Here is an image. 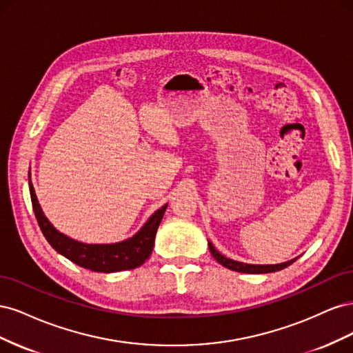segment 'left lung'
Wrapping results in <instances>:
<instances>
[{"label": "left lung", "instance_id": "left-lung-1", "mask_svg": "<svg viewBox=\"0 0 353 353\" xmlns=\"http://www.w3.org/2000/svg\"><path fill=\"white\" fill-rule=\"evenodd\" d=\"M209 250L212 253L213 258L216 259V262H219L222 266H225L228 270L232 271H237V272H244V274H268V272H276V271H281L284 268H287L288 265H292L296 259H292L288 262L284 263H276V265H250V263H243V262H237V261H232L225 258V256H222L215 248H213V244L209 241Z\"/></svg>", "mask_w": 353, "mask_h": 353}]
</instances>
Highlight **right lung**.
Segmentation results:
<instances>
[{"instance_id": "obj_1", "label": "right lung", "mask_w": 353, "mask_h": 353, "mask_svg": "<svg viewBox=\"0 0 353 353\" xmlns=\"http://www.w3.org/2000/svg\"><path fill=\"white\" fill-rule=\"evenodd\" d=\"M29 191L32 208H34L38 225L47 241L51 244V248L65 256L69 261H72L73 263L82 266L85 270H91L94 272L109 274L125 270H134L138 268V266H141L148 259V256L152 254L156 231L168 208V205H165L159 210H156L150 216V219L144 223V227L131 239L113 244H87L65 236V234L57 231L51 225V222L46 218L44 212L41 210L30 179Z\"/></svg>"}]
</instances>
